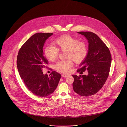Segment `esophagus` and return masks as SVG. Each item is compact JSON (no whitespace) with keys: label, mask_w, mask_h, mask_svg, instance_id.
<instances>
[{"label":"esophagus","mask_w":127,"mask_h":127,"mask_svg":"<svg viewBox=\"0 0 127 127\" xmlns=\"http://www.w3.org/2000/svg\"><path fill=\"white\" fill-rule=\"evenodd\" d=\"M67 76H68V75H67V74H62V77H66Z\"/></svg>","instance_id":"esophagus-1"}]
</instances>
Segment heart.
<instances>
[{"instance_id":"heart-1","label":"heart","mask_w":127,"mask_h":127,"mask_svg":"<svg viewBox=\"0 0 127 127\" xmlns=\"http://www.w3.org/2000/svg\"><path fill=\"white\" fill-rule=\"evenodd\" d=\"M55 46L49 45L45 49V54L50 61L56 60L59 54V50L66 51V58L69 59L65 61L58 62L55 65V68L63 73L69 72L70 68L73 65L72 60L75 63L82 62L86 57L88 53V47L87 43L78 39L65 35L57 38L55 41Z\"/></svg>"}]
</instances>
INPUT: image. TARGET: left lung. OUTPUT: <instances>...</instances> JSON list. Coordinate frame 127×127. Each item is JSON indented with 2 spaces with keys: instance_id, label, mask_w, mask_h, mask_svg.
Wrapping results in <instances>:
<instances>
[{
  "instance_id": "left-lung-1",
  "label": "left lung",
  "mask_w": 127,
  "mask_h": 127,
  "mask_svg": "<svg viewBox=\"0 0 127 127\" xmlns=\"http://www.w3.org/2000/svg\"><path fill=\"white\" fill-rule=\"evenodd\" d=\"M89 42L88 53L81 63L77 72L87 70L88 74L73 75L74 91L83 96L95 94L102 88L108 78L111 64V55L108 48L101 39L91 32H79Z\"/></svg>"
}]
</instances>
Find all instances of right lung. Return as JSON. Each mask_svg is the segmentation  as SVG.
I'll return each mask as SVG.
<instances>
[{
    "label": "right lung",
    "instance_id": "add662e5",
    "mask_svg": "<svg viewBox=\"0 0 127 127\" xmlns=\"http://www.w3.org/2000/svg\"><path fill=\"white\" fill-rule=\"evenodd\" d=\"M53 34L41 32L33 35L21 47L17 56V68L24 84L31 92L39 97H46L54 92L62 76L54 71L48 77L42 71L48 63L43 55V47Z\"/></svg>",
    "mask_w": 127,
    "mask_h": 127
}]
</instances>
